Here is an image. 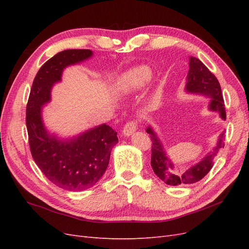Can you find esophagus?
I'll return each instance as SVG.
<instances>
[{
  "instance_id": "obj_1",
  "label": "esophagus",
  "mask_w": 249,
  "mask_h": 249,
  "mask_svg": "<svg viewBox=\"0 0 249 249\" xmlns=\"http://www.w3.org/2000/svg\"><path fill=\"white\" fill-rule=\"evenodd\" d=\"M138 129V122L136 119H133V120H130L129 123H126L124 127V131H123V134L124 135V136H131V135L136 131Z\"/></svg>"
}]
</instances>
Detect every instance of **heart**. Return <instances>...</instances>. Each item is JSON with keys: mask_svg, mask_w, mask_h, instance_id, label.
<instances>
[{"mask_svg": "<svg viewBox=\"0 0 249 249\" xmlns=\"http://www.w3.org/2000/svg\"><path fill=\"white\" fill-rule=\"evenodd\" d=\"M150 69L146 65L134 67L123 74L116 83V89L122 93H129L141 87L150 78Z\"/></svg>", "mask_w": 249, "mask_h": 249, "instance_id": "heart-1", "label": "heart"}]
</instances>
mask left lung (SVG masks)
Wrapping results in <instances>:
<instances>
[{"mask_svg": "<svg viewBox=\"0 0 249 249\" xmlns=\"http://www.w3.org/2000/svg\"><path fill=\"white\" fill-rule=\"evenodd\" d=\"M186 89L189 92L202 93L210 95L212 101L210 103V109L212 111H218L222 119L227 118V112L224 108V100L221 92V87L215 74L211 72L208 67L203 64L199 59L190 57L189 59V72L187 77ZM146 132L150 135L152 139V159L150 165L156 176L159 177L164 183L171 186H183L198 182L205 178L209 171L212 169L214 164V158L216 157L218 150L224 147V134H221L218 143L214 150L209 154L205 159L193 165L187 170L178 173L175 171V166L171 161H169L164 152V148L160 140L157 138L156 134L148 126Z\"/></svg>", "mask_w": 249, "mask_h": 249, "instance_id": "obj_1", "label": "left lung"}]
</instances>
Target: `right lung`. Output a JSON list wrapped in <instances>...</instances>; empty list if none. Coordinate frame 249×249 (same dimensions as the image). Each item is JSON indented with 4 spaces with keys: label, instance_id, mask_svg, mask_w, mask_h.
<instances>
[{
    "label": "right lung",
    "instance_id": "obj_1",
    "mask_svg": "<svg viewBox=\"0 0 249 249\" xmlns=\"http://www.w3.org/2000/svg\"><path fill=\"white\" fill-rule=\"evenodd\" d=\"M92 55L90 50H65L49 59L33 81L26 109L30 150L37 166L53 184L82 191L96 184L106 171L117 133L102 124L70 141L50 136L41 120V106L50 101L51 88L61 80L63 69Z\"/></svg>",
    "mask_w": 249,
    "mask_h": 249
}]
</instances>
